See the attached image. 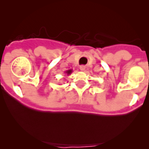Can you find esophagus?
I'll list each match as a JSON object with an SVG mask.
<instances>
[{"label":"esophagus","instance_id":"obj_1","mask_svg":"<svg viewBox=\"0 0 149 149\" xmlns=\"http://www.w3.org/2000/svg\"><path fill=\"white\" fill-rule=\"evenodd\" d=\"M79 68H80V70H81V71H84V70H85L86 67L84 65H80V67H79Z\"/></svg>","mask_w":149,"mask_h":149}]
</instances>
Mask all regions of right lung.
I'll return each instance as SVG.
<instances>
[{
    "label": "right lung",
    "mask_w": 149,
    "mask_h": 149,
    "mask_svg": "<svg viewBox=\"0 0 149 149\" xmlns=\"http://www.w3.org/2000/svg\"><path fill=\"white\" fill-rule=\"evenodd\" d=\"M72 72H73V70H72V69H70V70H66V71L65 72V73H66V74H67V76H68V75H70V73H72Z\"/></svg>",
    "instance_id": "obj_1"
}]
</instances>
